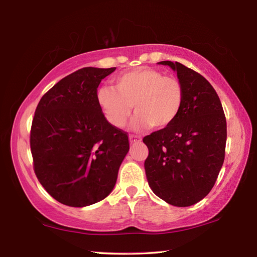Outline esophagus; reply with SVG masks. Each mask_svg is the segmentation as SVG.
Masks as SVG:
<instances>
[{"mask_svg":"<svg viewBox=\"0 0 257 257\" xmlns=\"http://www.w3.org/2000/svg\"><path fill=\"white\" fill-rule=\"evenodd\" d=\"M129 141L130 143H138L142 141V138L137 136V135H129Z\"/></svg>","mask_w":257,"mask_h":257,"instance_id":"1","label":"esophagus"}]
</instances>
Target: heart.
<instances>
[{
	"label": "heart",
	"mask_w": 257,
	"mask_h": 257,
	"mask_svg": "<svg viewBox=\"0 0 257 257\" xmlns=\"http://www.w3.org/2000/svg\"><path fill=\"white\" fill-rule=\"evenodd\" d=\"M115 89L102 86L96 90V102L106 120L121 128L132 114L136 129H161L172 124L185 103V88L177 77L165 76L151 68L124 72L114 79Z\"/></svg>",
	"instance_id": "b5f03b06"
}]
</instances>
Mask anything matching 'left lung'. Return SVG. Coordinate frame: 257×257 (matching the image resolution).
<instances>
[{
	"instance_id": "left-lung-1",
	"label": "left lung",
	"mask_w": 257,
	"mask_h": 257,
	"mask_svg": "<svg viewBox=\"0 0 257 257\" xmlns=\"http://www.w3.org/2000/svg\"><path fill=\"white\" fill-rule=\"evenodd\" d=\"M159 63L177 71L185 103L175 122L143 138L149 149L146 178L156 196L190 206L210 193L222 168L227 121L215 89L202 75L179 62Z\"/></svg>"
}]
</instances>
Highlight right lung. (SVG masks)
<instances>
[{
    "mask_svg": "<svg viewBox=\"0 0 257 257\" xmlns=\"http://www.w3.org/2000/svg\"><path fill=\"white\" fill-rule=\"evenodd\" d=\"M115 68L86 67L41 98L30 129L38 181L56 201L82 207L111 193L129 151L128 134L105 119L96 102L102 79Z\"/></svg>",
    "mask_w": 257,
    "mask_h": 257,
    "instance_id": "right-lung-1",
    "label": "right lung"
}]
</instances>
